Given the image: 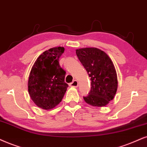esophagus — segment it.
I'll return each mask as SVG.
<instances>
[{
    "instance_id": "34e87169",
    "label": "esophagus",
    "mask_w": 147,
    "mask_h": 147,
    "mask_svg": "<svg viewBox=\"0 0 147 147\" xmlns=\"http://www.w3.org/2000/svg\"><path fill=\"white\" fill-rule=\"evenodd\" d=\"M78 85H79V83H78V81H76V80H74L72 83H70V86L73 87H77Z\"/></svg>"
}]
</instances>
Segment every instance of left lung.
Returning a JSON list of instances; mask_svg holds the SVG:
<instances>
[{"label":"left lung","mask_w":147,"mask_h":147,"mask_svg":"<svg viewBox=\"0 0 147 147\" xmlns=\"http://www.w3.org/2000/svg\"><path fill=\"white\" fill-rule=\"evenodd\" d=\"M76 54L91 78V90L83 99L94 107H105L117 90V76L114 64L107 53L98 48L76 50Z\"/></svg>","instance_id":"1"}]
</instances>
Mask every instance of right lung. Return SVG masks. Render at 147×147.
<instances>
[{"label": "right lung", "instance_id": "obj_1", "mask_svg": "<svg viewBox=\"0 0 147 147\" xmlns=\"http://www.w3.org/2000/svg\"><path fill=\"white\" fill-rule=\"evenodd\" d=\"M62 47L44 51L35 61L28 83L29 95L37 107L50 110L62 101L68 85L64 82L66 72L60 67L59 58Z\"/></svg>", "mask_w": 147, "mask_h": 147}]
</instances>
